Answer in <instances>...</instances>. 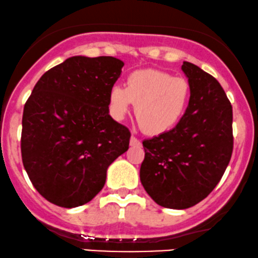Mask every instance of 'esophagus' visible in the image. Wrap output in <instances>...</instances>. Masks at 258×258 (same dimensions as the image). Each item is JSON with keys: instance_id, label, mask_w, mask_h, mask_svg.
I'll use <instances>...</instances> for the list:
<instances>
[{"instance_id": "obj_1", "label": "esophagus", "mask_w": 258, "mask_h": 258, "mask_svg": "<svg viewBox=\"0 0 258 258\" xmlns=\"http://www.w3.org/2000/svg\"><path fill=\"white\" fill-rule=\"evenodd\" d=\"M130 146L138 147V146H141V141L138 138H135L134 135H132V138H130Z\"/></svg>"}]
</instances>
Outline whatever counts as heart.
<instances>
[{
    "label": "heart",
    "instance_id": "heart-1",
    "mask_svg": "<svg viewBox=\"0 0 258 258\" xmlns=\"http://www.w3.org/2000/svg\"><path fill=\"white\" fill-rule=\"evenodd\" d=\"M190 84L186 79L158 69H141L126 78L125 88L114 85L109 92L110 112L123 119L135 105V116L147 134L159 135L173 129L190 101Z\"/></svg>",
    "mask_w": 258,
    "mask_h": 258
}]
</instances>
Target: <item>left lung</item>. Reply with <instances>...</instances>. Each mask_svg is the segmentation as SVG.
<instances>
[{
    "label": "left lung",
    "mask_w": 258,
    "mask_h": 258,
    "mask_svg": "<svg viewBox=\"0 0 258 258\" xmlns=\"http://www.w3.org/2000/svg\"><path fill=\"white\" fill-rule=\"evenodd\" d=\"M182 71L190 84L185 114L173 129L142 142L140 179L159 206L185 209L220 182L233 151L232 105L215 78L190 62Z\"/></svg>",
    "instance_id": "left-lung-1"
}]
</instances>
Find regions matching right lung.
I'll list each match as a JSON object with an SVG mask.
<instances>
[{
	"label": "right lung",
	"mask_w": 258,
	"mask_h": 258,
	"mask_svg": "<svg viewBox=\"0 0 258 258\" xmlns=\"http://www.w3.org/2000/svg\"><path fill=\"white\" fill-rule=\"evenodd\" d=\"M124 63L74 56L47 71L22 114L21 157L37 191L74 208L103 189L107 167L128 151L130 132L109 114V92Z\"/></svg>",
	"instance_id": "add662e5"
}]
</instances>
